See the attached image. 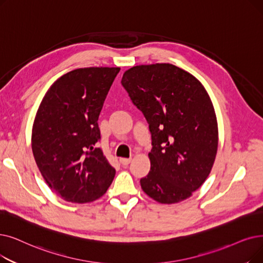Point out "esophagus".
Instances as JSON below:
<instances>
[{
  "label": "esophagus",
  "instance_id": "34e87169",
  "mask_svg": "<svg viewBox=\"0 0 263 263\" xmlns=\"http://www.w3.org/2000/svg\"><path fill=\"white\" fill-rule=\"evenodd\" d=\"M120 163L122 164V165H124V166H127L130 162H131V158H120Z\"/></svg>",
  "mask_w": 263,
  "mask_h": 263
}]
</instances>
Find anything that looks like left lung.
Masks as SVG:
<instances>
[{
  "instance_id": "left-lung-1",
  "label": "left lung",
  "mask_w": 263,
  "mask_h": 263,
  "mask_svg": "<svg viewBox=\"0 0 263 263\" xmlns=\"http://www.w3.org/2000/svg\"><path fill=\"white\" fill-rule=\"evenodd\" d=\"M121 84L152 133L151 171L141 178L143 191L162 204L188 199L210 175L218 147V125L206 90L170 63L133 66Z\"/></svg>"
}]
</instances>
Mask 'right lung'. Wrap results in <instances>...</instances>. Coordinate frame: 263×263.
<instances>
[{
  "mask_svg": "<svg viewBox=\"0 0 263 263\" xmlns=\"http://www.w3.org/2000/svg\"><path fill=\"white\" fill-rule=\"evenodd\" d=\"M119 67L73 70L50 86L32 128V152L49 188L72 203L104 195L116 171L97 143L98 124Z\"/></svg>",
  "mask_w": 263,
  "mask_h": 263,
  "instance_id": "add662e5",
  "label": "right lung"
}]
</instances>
